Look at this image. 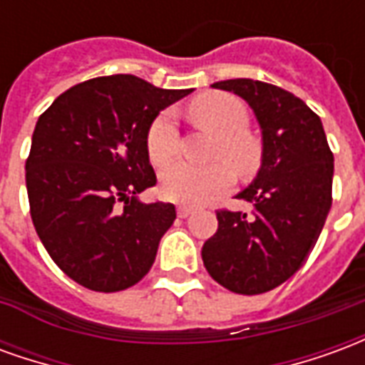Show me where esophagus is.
I'll use <instances>...</instances> for the list:
<instances>
[{"instance_id": "esophagus-1", "label": "esophagus", "mask_w": 365, "mask_h": 365, "mask_svg": "<svg viewBox=\"0 0 365 365\" xmlns=\"http://www.w3.org/2000/svg\"><path fill=\"white\" fill-rule=\"evenodd\" d=\"M191 213H193L191 207H178V217H180V219H187Z\"/></svg>"}]
</instances>
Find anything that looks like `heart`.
Listing matches in <instances>:
<instances>
[{"instance_id":"1","label":"heart","mask_w":365,"mask_h":365,"mask_svg":"<svg viewBox=\"0 0 365 365\" xmlns=\"http://www.w3.org/2000/svg\"><path fill=\"white\" fill-rule=\"evenodd\" d=\"M191 119L201 127L211 128L219 135L213 158L207 166H193L178 162L166 168L160 175L162 197L182 205H205L230 190L235 183V163L238 174H254L262 162V144L248 133V107L242 99L225 91H211L195 97L187 107ZM146 150L154 166H166L180 150V135L174 117L160 113L152 120L146 135Z\"/></svg>"}]
</instances>
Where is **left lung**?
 Returning <instances> with one entry per match:
<instances>
[{"label": "left lung", "mask_w": 365, "mask_h": 365, "mask_svg": "<svg viewBox=\"0 0 365 365\" xmlns=\"http://www.w3.org/2000/svg\"><path fill=\"white\" fill-rule=\"evenodd\" d=\"M252 107L262 128V166L238 193L252 215L217 211L219 229L201 258L215 282L258 295L287 282L319 240L332 205L334 156L321 117L289 91L237 78L213 83Z\"/></svg>", "instance_id": "1"}]
</instances>
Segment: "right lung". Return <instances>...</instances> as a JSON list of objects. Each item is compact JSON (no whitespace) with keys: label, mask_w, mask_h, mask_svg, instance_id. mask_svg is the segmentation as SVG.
<instances>
[{"label":"right lung","mask_w":365,"mask_h":365,"mask_svg":"<svg viewBox=\"0 0 365 365\" xmlns=\"http://www.w3.org/2000/svg\"><path fill=\"white\" fill-rule=\"evenodd\" d=\"M187 93L103 76L64 91L36 120L25 164L31 219L76 283L113 293L150 272L175 207L138 199L156 185L146 135L158 113Z\"/></svg>","instance_id":"right-lung-1"}]
</instances>
